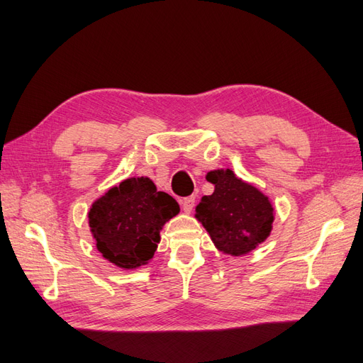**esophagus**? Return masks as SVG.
Here are the masks:
<instances>
[{
    "instance_id": "esophagus-1",
    "label": "esophagus",
    "mask_w": 363,
    "mask_h": 363,
    "mask_svg": "<svg viewBox=\"0 0 363 363\" xmlns=\"http://www.w3.org/2000/svg\"><path fill=\"white\" fill-rule=\"evenodd\" d=\"M182 209L185 213H191V209H193V206H194V203H196V197L194 196H190V197H185V199H182Z\"/></svg>"
}]
</instances>
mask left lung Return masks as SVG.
I'll return each instance as SVG.
<instances>
[{
	"label": "left lung",
	"instance_id": "left-lung-1",
	"mask_svg": "<svg viewBox=\"0 0 363 363\" xmlns=\"http://www.w3.org/2000/svg\"><path fill=\"white\" fill-rule=\"evenodd\" d=\"M206 181L214 184V193L201 199L196 218L220 252L230 256L250 253L273 229L274 208L270 199L230 169L208 172Z\"/></svg>",
	"mask_w": 363,
	"mask_h": 363
}]
</instances>
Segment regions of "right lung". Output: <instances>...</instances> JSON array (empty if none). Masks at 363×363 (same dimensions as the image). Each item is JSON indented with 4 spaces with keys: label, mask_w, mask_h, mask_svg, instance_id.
<instances>
[{
    "label": "right lung",
    "mask_w": 363,
    "mask_h": 363,
    "mask_svg": "<svg viewBox=\"0 0 363 363\" xmlns=\"http://www.w3.org/2000/svg\"><path fill=\"white\" fill-rule=\"evenodd\" d=\"M178 213V202L149 178H128L93 202L89 226L105 259L134 270L152 259L160 230Z\"/></svg>",
    "instance_id": "add662e5"
}]
</instances>
